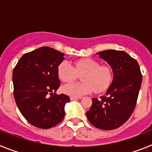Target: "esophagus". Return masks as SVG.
Wrapping results in <instances>:
<instances>
[{"label":"esophagus","mask_w":152,"mask_h":152,"mask_svg":"<svg viewBox=\"0 0 152 152\" xmlns=\"http://www.w3.org/2000/svg\"><path fill=\"white\" fill-rule=\"evenodd\" d=\"M70 99H71V100H79V99H80V97H77V96H71Z\"/></svg>","instance_id":"esophagus-1"}]
</instances>
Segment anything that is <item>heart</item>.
<instances>
[{
	"mask_svg": "<svg viewBox=\"0 0 152 152\" xmlns=\"http://www.w3.org/2000/svg\"><path fill=\"white\" fill-rule=\"evenodd\" d=\"M58 77L65 83L72 82L81 75L82 82L72 83L62 87V92L72 96H81L94 91L103 92L110 86L113 79V69L109 65H100L96 59L86 58L75 61L72 65L69 61H61L57 68Z\"/></svg>",
	"mask_w": 152,
	"mask_h": 152,
	"instance_id": "b5f03b06",
	"label": "heart"
}]
</instances>
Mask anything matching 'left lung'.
Segmentation results:
<instances>
[{
	"label": "left lung",
	"instance_id": "8db88e82",
	"mask_svg": "<svg viewBox=\"0 0 152 152\" xmlns=\"http://www.w3.org/2000/svg\"><path fill=\"white\" fill-rule=\"evenodd\" d=\"M97 54L110 65L114 77L106 95L100 100L93 98L87 117L96 128L113 130L124 124L133 113L142 75L139 63L124 51L106 50Z\"/></svg>",
	"mask_w": 152,
	"mask_h": 152
}]
</instances>
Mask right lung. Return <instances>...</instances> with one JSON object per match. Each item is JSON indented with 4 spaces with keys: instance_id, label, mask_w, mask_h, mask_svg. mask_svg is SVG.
I'll return each instance as SVG.
<instances>
[{
    "instance_id": "obj_1",
    "label": "right lung",
    "mask_w": 152,
    "mask_h": 152,
    "mask_svg": "<svg viewBox=\"0 0 152 152\" xmlns=\"http://www.w3.org/2000/svg\"><path fill=\"white\" fill-rule=\"evenodd\" d=\"M63 56L50 47H41L25 53L13 69L16 103L24 118L37 128H52L64 119V107L70 98L56 94L61 84L57 68Z\"/></svg>"
}]
</instances>
